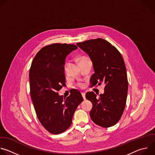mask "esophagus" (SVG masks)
I'll return each instance as SVG.
<instances>
[{"label": "esophagus", "mask_w": 155, "mask_h": 155, "mask_svg": "<svg viewBox=\"0 0 155 155\" xmlns=\"http://www.w3.org/2000/svg\"><path fill=\"white\" fill-rule=\"evenodd\" d=\"M81 94H82V96L84 99V100L86 99V97H85V93H81Z\"/></svg>", "instance_id": "1"}]
</instances>
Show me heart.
Wrapping results in <instances>:
<instances>
[{
	"mask_svg": "<svg viewBox=\"0 0 155 155\" xmlns=\"http://www.w3.org/2000/svg\"><path fill=\"white\" fill-rule=\"evenodd\" d=\"M89 59H90L88 58L87 57H86V56H81V57H80V58H78V61H79V63L81 64V62H84V61H87V60H89ZM67 65H68V62H65V65H64L65 69L66 68V67H67ZM77 85H78L79 87H83V84L82 83H78L77 84Z\"/></svg>",
	"mask_w": 155,
	"mask_h": 155,
	"instance_id": "1",
	"label": "heart"
}]
</instances>
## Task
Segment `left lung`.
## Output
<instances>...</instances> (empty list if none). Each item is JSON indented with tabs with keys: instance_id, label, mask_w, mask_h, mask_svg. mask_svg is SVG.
<instances>
[{
	"instance_id": "left-lung-1",
	"label": "left lung",
	"mask_w": 155,
	"mask_h": 155,
	"mask_svg": "<svg viewBox=\"0 0 155 155\" xmlns=\"http://www.w3.org/2000/svg\"><path fill=\"white\" fill-rule=\"evenodd\" d=\"M77 45L93 62L92 86L105 84L104 93L99 97L93 91L86 94V98L93 103L90 117L98 126L111 127L120 120L126 103L128 81L123 58L116 47L103 38L86 40Z\"/></svg>"
}]
</instances>
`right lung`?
Instances as JSON below:
<instances>
[{"instance_id": "add662e5", "label": "right lung", "mask_w": 155, "mask_h": 155, "mask_svg": "<svg viewBox=\"0 0 155 155\" xmlns=\"http://www.w3.org/2000/svg\"><path fill=\"white\" fill-rule=\"evenodd\" d=\"M77 47L74 44L53 43L43 47L34 57L29 71L30 93L37 117L53 134L65 131L83 98L74 90L64 99L58 91L65 84V59Z\"/></svg>"}]
</instances>
